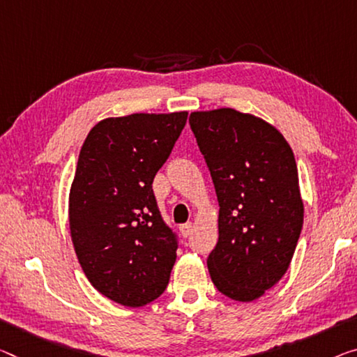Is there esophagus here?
I'll return each instance as SVG.
<instances>
[{
  "mask_svg": "<svg viewBox=\"0 0 357 357\" xmlns=\"http://www.w3.org/2000/svg\"><path fill=\"white\" fill-rule=\"evenodd\" d=\"M191 229H193V225L191 223H185L180 227V233H182L183 238H188V236L191 234Z\"/></svg>",
  "mask_w": 357,
  "mask_h": 357,
  "instance_id": "34e87169",
  "label": "esophagus"
}]
</instances>
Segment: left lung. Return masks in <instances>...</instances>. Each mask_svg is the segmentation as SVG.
<instances>
[{"mask_svg":"<svg viewBox=\"0 0 357 357\" xmlns=\"http://www.w3.org/2000/svg\"><path fill=\"white\" fill-rule=\"evenodd\" d=\"M218 199V243L207 259L223 295L254 301L292 261L303 201L287 140L255 114L217 108L190 114Z\"/></svg>","mask_w":357,"mask_h":357,"instance_id":"obj_1","label":"left lung"}]
</instances>
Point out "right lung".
<instances>
[{"instance_id": "obj_1", "label": "right lung", "mask_w": 357, "mask_h": 357, "mask_svg": "<svg viewBox=\"0 0 357 357\" xmlns=\"http://www.w3.org/2000/svg\"><path fill=\"white\" fill-rule=\"evenodd\" d=\"M188 112L105 118L87 134L70 188V234L89 282L129 308L166 290L177 241L162 222L153 178Z\"/></svg>"}]
</instances>
